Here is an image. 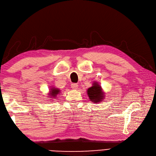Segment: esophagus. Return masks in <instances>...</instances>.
Returning <instances> with one entry per match:
<instances>
[{"label":"esophagus","instance_id":"1","mask_svg":"<svg viewBox=\"0 0 156 156\" xmlns=\"http://www.w3.org/2000/svg\"><path fill=\"white\" fill-rule=\"evenodd\" d=\"M71 87L73 90H77V89L78 88V85L77 83H72Z\"/></svg>","mask_w":156,"mask_h":156}]
</instances>
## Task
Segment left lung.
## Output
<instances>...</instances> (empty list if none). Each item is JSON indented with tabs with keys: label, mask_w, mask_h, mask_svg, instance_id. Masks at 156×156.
Wrapping results in <instances>:
<instances>
[{
	"label": "left lung",
	"mask_w": 156,
	"mask_h": 156,
	"mask_svg": "<svg viewBox=\"0 0 156 156\" xmlns=\"http://www.w3.org/2000/svg\"><path fill=\"white\" fill-rule=\"evenodd\" d=\"M87 96L91 101L94 103L101 102L104 99V92L102 90V88L99 85L98 82L95 81L92 86L87 89Z\"/></svg>",
	"instance_id": "obj_1"
}]
</instances>
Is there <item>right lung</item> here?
I'll return each instance as SVG.
<instances>
[{"instance_id": "right-lung-1", "label": "right lung", "mask_w": 156, "mask_h": 156, "mask_svg": "<svg viewBox=\"0 0 156 156\" xmlns=\"http://www.w3.org/2000/svg\"><path fill=\"white\" fill-rule=\"evenodd\" d=\"M60 90H59V89L52 87L51 88H50V91L48 93V96L50 97V98L55 99V98H56V97L60 94Z\"/></svg>"}]
</instances>
